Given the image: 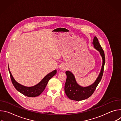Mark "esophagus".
<instances>
[{
  "label": "esophagus",
  "instance_id": "esophagus-1",
  "mask_svg": "<svg viewBox=\"0 0 121 121\" xmlns=\"http://www.w3.org/2000/svg\"><path fill=\"white\" fill-rule=\"evenodd\" d=\"M66 68H67L66 65L65 64H62L60 66V68L61 70H65L66 69Z\"/></svg>",
  "mask_w": 121,
  "mask_h": 121
}]
</instances>
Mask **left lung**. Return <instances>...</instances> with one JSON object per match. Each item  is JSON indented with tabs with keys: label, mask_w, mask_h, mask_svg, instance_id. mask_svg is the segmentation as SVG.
<instances>
[{
	"label": "left lung",
	"mask_w": 121,
	"mask_h": 121,
	"mask_svg": "<svg viewBox=\"0 0 121 121\" xmlns=\"http://www.w3.org/2000/svg\"><path fill=\"white\" fill-rule=\"evenodd\" d=\"M93 44L94 47L99 52L102 58V65L100 72L98 78L93 84L85 88L81 87L77 84L75 77L71 72L66 71L65 72L66 79L65 85V91L66 96L71 99L78 101L88 99L94 93L101 79L105 62V54L96 37L94 38Z\"/></svg>",
	"instance_id": "left-lung-1"
}]
</instances>
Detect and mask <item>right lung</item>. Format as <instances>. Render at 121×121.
Wrapping results in <instances>:
<instances>
[{"label": "right lung", "mask_w": 121, "mask_h": 121, "mask_svg": "<svg viewBox=\"0 0 121 121\" xmlns=\"http://www.w3.org/2000/svg\"><path fill=\"white\" fill-rule=\"evenodd\" d=\"M8 68L11 80L15 88L24 95L29 97H34L40 95L44 90L49 80L56 74V70H55L47 74L42 80L36 85L31 87H27L20 84L15 81L11 75L9 67H8Z\"/></svg>", "instance_id": "add662e5"}]
</instances>
